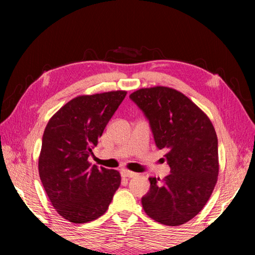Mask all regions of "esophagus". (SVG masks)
Returning <instances> with one entry per match:
<instances>
[{"label": "esophagus", "instance_id": "34e87169", "mask_svg": "<svg viewBox=\"0 0 255 255\" xmlns=\"http://www.w3.org/2000/svg\"><path fill=\"white\" fill-rule=\"evenodd\" d=\"M122 175L124 178H132V176H135L136 173L135 172H131L129 170H122Z\"/></svg>", "mask_w": 255, "mask_h": 255}]
</instances>
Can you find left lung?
Masks as SVG:
<instances>
[{
  "label": "left lung",
  "mask_w": 255,
  "mask_h": 255,
  "mask_svg": "<svg viewBox=\"0 0 255 255\" xmlns=\"http://www.w3.org/2000/svg\"><path fill=\"white\" fill-rule=\"evenodd\" d=\"M129 98L149 120L155 144L171 173L162 181L149 178L141 198L146 215L167 226L189 222L209 200L218 179V140L204 111L183 93L167 86L144 88Z\"/></svg>",
  "instance_id": "obj_1"
}]
</instances>
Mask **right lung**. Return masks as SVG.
I'll list each match as a JSON object with an SVG mask.
<instances>
[{
  "instance_id": "right-lung-1",
  "label": "right lung",
  "mask_w": 255,
  "mask_h": 255,
  "mask_svg": "<svg viewBox=\"0 0 255 255\" xmlns=\"http://www.w3.org/2000/svg\"><path fill=\"white\" fill-rule=\"evenodd\" d=\"M126 91L79 96L49 119L42 136L38 170L56 211L74 224L106 213L122 182L117 170L88 161Z\"/></svg>"
}]
</instances>
